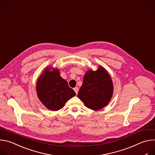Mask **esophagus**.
Listing matches in <instances>:
<instances>
[{
	"label": "esophagus",
	"instance_id": "34e87169",
	"mask_svg": "<svg viewBox=\"0 0 155 155\" xmlns=\"http://www.w3.org/2000/svg\"><path fill=\"white\" fill-rule=\"evenodd\" d=\"M74 91L76 92V94H78V91H79V88H78V87H75V88H74Z\"/></svg>",
	"mask_w": 155,
	"mask_h": 155
}]
</instances>
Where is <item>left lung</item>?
Masks as SVG:
<instances>
[{
	"instance_id": "obj_1",
	"label": "left lung",
	"mask_w": 155,
	"mask_h": 155,
	"mask_svg": "<svg viewBox=\"0 0 155 155\" xmlns=\"http://www.w3.org/2000/svg\"><path fill=\"white\" fill-rule=\"evenodd\" d=\"M113 92L112 78L107 70L100 65L96 71H87L78 97L87 107L98 110L109 104Z\"/></svg>"
}]
</instances>
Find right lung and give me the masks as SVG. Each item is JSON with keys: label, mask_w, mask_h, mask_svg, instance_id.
<instances>
[{"label": "right lung", "mask_w": 155, "mask_h": 155, "mask_svg": "<svg viewBox=\"0 0 155 155\" xmlns=\"http://www.w3.org/2000/svg\"><path fill=\"white\" fill-rule=\"evenodd\" d=\"M60 74L59 69L48 66L36 84L38 99L47 109L52 111L64 107L66 102L76 95L74 91Z\"/></svg>", "instance_id": "1"}]
</instances>
